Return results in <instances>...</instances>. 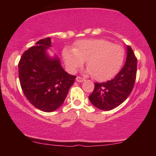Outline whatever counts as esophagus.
Listing matches in <instances>:
<instances>
[{
	"label": "esophagus",
	"instance_id": "1",
	"mask_svg": "<svg viewBox=\"0 0 156 156\" xmlns=\"http://www.w3.org/2000/svg\"><path fill=\"white\" fill-rule=\"evenodd\" d=\"M76 82H82L84 81V79L81 77V76H77V77L76 78Z\"/></svg>",
	"mask_w": 156,
	"mask_h": 156
}]
</instances>
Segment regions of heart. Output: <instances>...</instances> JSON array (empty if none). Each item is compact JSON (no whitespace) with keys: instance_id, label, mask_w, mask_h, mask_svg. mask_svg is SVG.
<instances>
[{"instance_id":"obj_1","label":"heart","mask_w":156,"mask_h":156,"mask_svg":"<svg viewBox=\"0 0 156 156\" xmlns=\"http://www.w3.org/2000/svg\"><path fill=\"white\" fill-rule=\"evenodd\" d=\"M63 56L66 65L72 70L86 66L92 77L97 81L109 80L121 69L125 57L122 46L105 39L82 40L72 50L65 49Z\"/></svg>"}]
</instances>
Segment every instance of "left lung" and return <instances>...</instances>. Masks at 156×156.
Segmentation results:
<instances>
[{"label":"left lung","mask_w":156,"mask_h":156,"mask_svg":"<svg viewBox=\"0 0 156 156\" xmlns=\"http://www.w3.org/2000/svg\"><path fill=\"white\" fill-rule=\"evenodd\" d=\"M137 72V58L133 50L127 46L124 66L112 80L94 83L93 92L89 96L91 104L101 110L108 111L123 103L133 90Z\"/></svg>","instance_id":"obj_1"}]
</instances>
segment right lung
Masks as SVG:
<instances>
[{
  "label": "right lung",
  "mask_w": 156,
  "mask_h": 156,
  "mask_svg": "<svg viewBox=\"0 0 156 156\" xmlns=\"http://www.w3.org/2000/svg\"><path fill=\"white\" fill-rule=\"evenodd\" d=\"M50 37L42 39L25 51L18 63L23 92L30 103L44 112L56 110L63 104L76 76L61 67L59 59H50L46 50Z\"/></svg>",
  "instance_id": "add662e5"
}]
</instances>
